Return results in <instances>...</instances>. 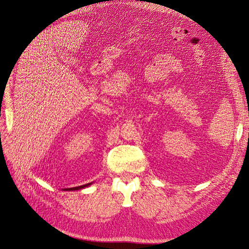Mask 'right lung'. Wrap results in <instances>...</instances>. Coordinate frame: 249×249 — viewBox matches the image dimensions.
<instances>
[{
  "label": "right lung",
  "instance_id": "1",
  "mask_svg": "<svg viewBox=\"0 0 249 249\" xmlns=\"http://www.w3.org/2000/svg\"><path fill=\"white\" fill-rule=\"evenodd\" d=\"M91 184H92V182H91V183H88V184H84V185L78 186V187H72V188H65V189H63V190H67V191H73V190H79V189H82V188H85V187H88V186H89V185H91Z\"/></svg>",
  "mask_w": 249,
  "mask_h": 249
}]
</instances>
